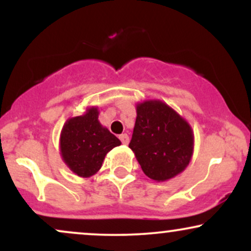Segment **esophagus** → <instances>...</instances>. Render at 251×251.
I'll list each match as a JSON object with an SVG mask.
<instances>
[{"mask_svg": "<svg viewBox=\"0 0 251 251\" xmlns=\"http://www.w3.org/2000/svg\"><path fill=\"white\" fill-rule=\"evenodd\" d=\"M119 138H120V140H122V143L124 144V145H127L128 142H129V138H128L127 134H126V133L120 134Z\"/></svg>", "mask_w": 251, "mask_h": 251, "instance_id": "esophagus-1", "label": "esophagus"}]
</instances>
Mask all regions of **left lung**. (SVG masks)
Returning a JSON list of instances; mask_svg holds the SVG:
<instances>
[{"mask_svg":"<svg viewBox=\"0 0 251 251\" xmlns=\"http://www.w3.org/2000/svg\"><path fill=\"white\" fill-rule=\"evenodd\" d=\"M194 138L190 124L168 103L155 99L137 103L128 148L149 178L165 181L183 172L194 154Z\"/></svg>","mask_w":251,"mask_h":251,"instance_id":"obj_1","label":"left lung"}]
</instances>
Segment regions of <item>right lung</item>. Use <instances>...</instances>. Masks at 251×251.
Segmentation results:
<instances>
[{"instance_id": "1", "label": "right lung", "mask_w": 251, "mask_h": 251, "mask_svg": "<svg viewBox=\"0 0 251 251\" xmlns=\"http://www.w3.org/2000/svg\"><path fill=\"white\" fill-rule=\"evenodd\" d=\"M98 118V107H87L82 116L70 118L60 134V154L63 163L82 178L96 175L101 169L105 155L122 144Z\"/></svg>"}]
</instances>
